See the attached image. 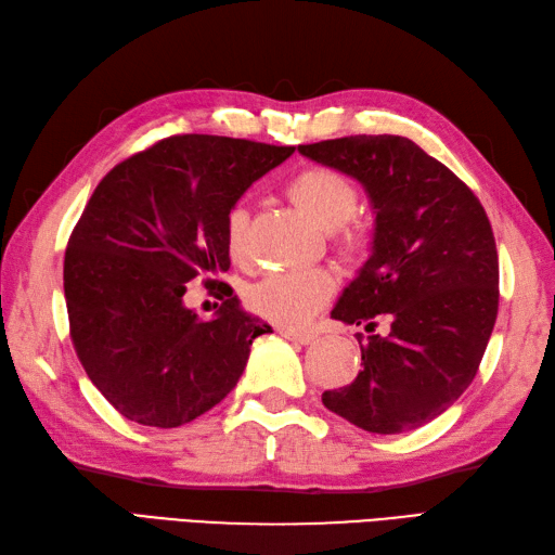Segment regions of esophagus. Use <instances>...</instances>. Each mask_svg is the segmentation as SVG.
Masks as SVG:
<instances>
[{
    "mask_svg": "<svg viewBox=\"0 0 555 555\" xmlns=\"http://www.w3.org/2000/svg\"><path fill=\"white\" fill-rule=\"evenodd\" d=\"M282 336H285V339H289V341H296V344H313L315 339H318V334H313V332H294V330H285V327H280L278 330Z\"/></svg>",
    "mask_w": 555,
    "mask_h": 555,
    "instance_id": "1",
    "label": "esophagus"
}]
</instances>
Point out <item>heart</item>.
<instances>
[{
  "mask_svg": "<svg viewBox=\"0 0 555 555\" xmlns=\"http://www.w3.org/2000/svg\"><path fill=\"white\" fill-rule=\"evenodd\" d=\"M287 197L322 231H336L339 247L348 256H360L367 247V235L350 223L358 211V188L348 176L310 167L287 183ZM247 223L245 207H231L223 221L225 251L235 263L247 261ZM334 292V278L322 268H292L268 273L249 287L247 301L256 313L285 327H301L313 318Z\"/></svg>",
  "mask_w": 555,
  "mask_h": 555,
  "instance_id": "1",
  "label": "heart"
}]
</instances>
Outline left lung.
Segmentation results:
<instances>
[{
	"mask_svg": "<svg viewBox=\"0 0 555 555\" xmlns=\"http://www.w3.org/2000/svg\"><path fill=\"white\" fill-rule=\"evenodd\" d=\"M299 153L362 183L374 209L372 254L332 318H388L360 341L362 370L324 390V408L362 430L404 434L434 422L470 386L494 330L499 259L492 225L470 188L404 137H344Z\"/></svg>",
	"mask_w": 555,
	"mask_h": 555,
	"instance_id": "obj_1",
	"label": "left lung"
}]
</instances>
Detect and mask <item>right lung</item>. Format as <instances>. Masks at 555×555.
Listing matches in <instances>:
<instances>
[{
	"mask_svg": "<svg viewBox=\"0 0 555 555\" xmlns=\"http://www.w3.org/2000/svg\"><path fill=\"white\" fill-rule=\"evenodd\" d=\"M292 145L183 133L103 176L67 240L63 289L77 358L131 422L176 428L237 386L270 327L219 282L231 268L223 221ZM199 276L224 301L202 321L182 301Z\"/></svg>",
	"mask_w": 555,
	"mask_h": 555,
	"instance_id": "obj_1",
	"label": "right lung"
}]
</instances>
